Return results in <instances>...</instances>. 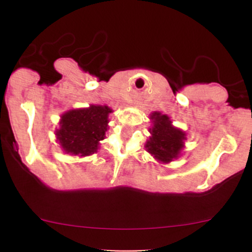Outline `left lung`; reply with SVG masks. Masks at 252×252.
<instances>
[{"mask_svg":"<svg viewBox=\"0 0 252 252\" xmlns=\"http://www.w3.org/2000/svg\"><path fill=\"white\" fill-rule=\"evenodd\" d=\"M154 126L150 129L152 136L147 141V151L154 155L155 158L162 162H169L178 157L183 149L185 134L180 129L174 128L168 116H162L158 112L152 113Z\"/></svg>","mask_w":252,"mask_h":252,"instance_id":"obj_1","label":"left lung"}]
</instances>
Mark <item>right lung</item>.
Instances as JSON below:
<instances>
[{
  "mask_svg": "<svg viewBox=\"0 0 252 252\" xmlns=\"http://www.w3.org/2000/svg\"><path fill=\"white\" fill-rule=\"evenodd\" d=\"M111 112L107 106H90L63 114L61 128L56 133L63 150L79 156L97 151L98 141L105 139Z\"/></svg>",
  "mask_w": 252,
  "mask_h": 252,
  "instance_id": "obj_1",
  "label": "right lung"
}]
</instances>
